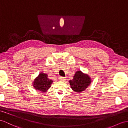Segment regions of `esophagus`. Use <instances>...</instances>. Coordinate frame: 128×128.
Masks as SVG:
<instances>
[{
	"label": "esophagus",
	"instance_id": "1",
	"mask_svg": "<svg viewBox=\"0 0 128 128\" xmlns=\"http://www.w3.org/2000/svg\"><path fill=\"white\" fill-rule=\"evenodd\" d=\"M59 79H60L62 81H65V80H66V78L60 76V78H59Z\"/></svg>",
	"mask_w": 128,
	"mask_h": 128
}]
</instances>
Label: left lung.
<instances>
[{
    "mask_svg": "<svg viewBox=\"0 0 128 128\" xmlns=\"http://www.w3.org/2000/svg\"><path fill=\"white\" fill-rule=\"evenodd\" d=\"M91 81V77L87 74L78 70L75 72L73 80H69V83L73 91L77 93H81L90 86Z\"/></svg>",
    "mask_w": 128,
    "mask_h": 128,
    "instance_id": "obj_1",
    "label": "left lung"
}]
</instances>
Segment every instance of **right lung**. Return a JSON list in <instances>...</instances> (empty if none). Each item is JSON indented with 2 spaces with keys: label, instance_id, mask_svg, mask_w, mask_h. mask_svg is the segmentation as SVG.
<instances>
[{
  "label": "right lung",
  "instance_id": "right-lung-1",
  "mask_svg": "<svg viewBox=\"0 0 128 128\" xmlns=\"http://www.w3.org/2000/svg\"><path fill=\"white\" fill-rule=\"evenodd\" d=\"M53 80L49 79L46 74L40 72L32 82L34 89L42 92H46L51 86Z\"/></svg>",
  "mask_w": 128,
  "mask_h": 128
}]
</instances>
